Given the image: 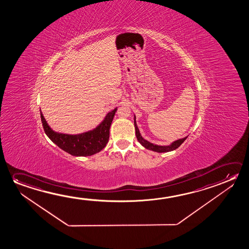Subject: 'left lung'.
<instances>
[{
	"instance_id": "1",
	"label": "left lung",
	"mask_w": 249,
	"mask_h": 249,
	"mask_svg": "<svg viewBox=\"0 0 249 249\" xmlns=\"http://www.w3.org/2000/svg\"><path fill=\"white\" fill-rule=\"evenodd\" d=\"M134 124L135 130H136V137H137L138 142H140L142 146L146 148L148 150H153V151L159 152V153L168 152V151H171V150L178 149V147L180 146L182 142L185 141L186 138H187V137H186V138H182V139H178L177 141H175L172 144L168 145V146H159V145H156V144H153L151 142H148V141L144 140L142 138V136L140 135V132H139V130H138V126H137V124H136V118H134Z\"/></svg>"
}]
</instances>
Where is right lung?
Here are the masks:
<instances>
[{
    "label": "right lung",
    "mask_w": 249,
    "mask_h": 249,
    "mask_svg": "<svg viewBox=\"0 0 249 249\" xmlns=\"http://www.w3.org/2000/svg\"><path fill=\"white\" fill-rule=\"evenodd\" d=\"M116 111L117 108L110 111L104 121L94 130L77 135L55 132L48 126L41 111L40 118L45 133L57 146L72 156L87 157L98 153L107 145L110 137V126Z\"/></svg>",
    "instance_id": "right-lung-1"
}]
</instances>
